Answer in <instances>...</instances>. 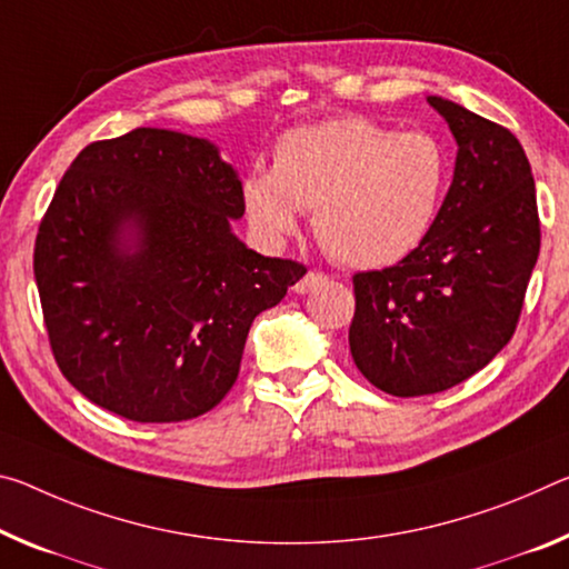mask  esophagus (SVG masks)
Instances as JSON below:
<instances>
[{
    "label": "esophagus",
    "mask_w": 569,
    "mask_h": 569,
    "mask_svg": "<svg viewBox=\"0 0 569 569\" xmlns=\"http://www.w3.org/2000/svg\"><path fill=\"white\" fill-rule=\"evenodd\" d=\"M323 281H327V276L323 273H319V270H309V273H306L299 283L293 286V291L296 293H309V291H313V288L317 286H321Z\"/></svg>",
    "instance_id": "obj_1"
}]
</instances>
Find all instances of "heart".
Masks as SVG:
<instances>
[{
  "label": "heart",
  "mask_w": 569,
  "mask_h": 569,
  "mask_svg": "<svg viewBox=\"0 0 569 569\" xmlns=\"http://www.w3.org/2000/svg\"><path fill=\"white\" fill-rule=\"evenodd\" d=\"M446 174V151L430 133L341 116L283 133L270 171L242 179V204L268 240L291 236L299 210H313V230L333 260L385 268L428 236Z\"/></svg>",
  "instance_id": "1"
}]
</instances>
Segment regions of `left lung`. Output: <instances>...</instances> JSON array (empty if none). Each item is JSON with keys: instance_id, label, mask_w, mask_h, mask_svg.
Masks as SVG:
<instances>
[{"instance_id": "1", "label": "left lung", "mask_w": 569, "mask_h": 569, "mask_svg": "<svg viewBox=\"0 0 569 569\" xmlns=\"http://www.w3.org/2000/svg\"><path fill=\"white\" fill-rule=\"evenodd\" d=\"M456 137L453 182L398 266L355 273L349 349L377 390L443 392L509 345L539 256L535 177L509 129L428 96Z\"/></svg>"}]
</instances>
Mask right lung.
I'll list each match as a JSON object with an SVG mask.
<instances>
[{
	"mask_svg": "<svg viewBox=\"0 0 569 569\" xmlns=\"http://www.w3.org/2000/svg\"><path fill=\"white\" fill-rule=\"evenodd\" d=\"M242 182L207 139L133 129L62 174L34 240L44 329L66 380L133 422L212 410L252 319L306 268L236 238Z\"/></svg>",
	"mask_w": 569,
	"mask_h": 569,
	"instance_id": "obj_1",
	"label": "right lung"
}]
</instances>
